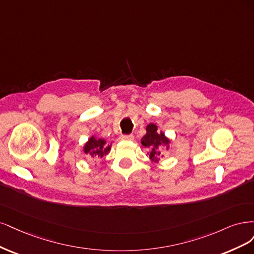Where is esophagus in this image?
Listing matches in <instances>:
<instances>
[{
	"label": "esophagus",
	"instance_id": "34e87169",
	"mask_svg": "<svg viewBox=\"0 0 254 254\" xmlns=\"http://www.w3.org/2000/svg\"><path fill=\"white\" fill-rule=\"evenodd\" d=\"M121 140H127V141H129V140H133L134 139V136L133 135H122L120 137Z\"/></svg>",
	"mask_w": 254,
	"mask_h": 254
}]
</instances>
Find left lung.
Listing matches in <instances>:
<instances>
[{
  "instance_id": "1",
  "label": "left lung",
  "mask_w": 254,
  "mask_h": 254,
  "mask_svg": "<svg viewBox=\"0 0 254 254\" xmlns=\"http://www.w3.org/2000/svg\"><path fill=\"white\" fill-rule=\"evenodd\" d=\"M156 125L150 124L146 127V134L141 138V144L149 149V157L152 161L157 162L169 149L170 139L162 132H158Z\"/></svg>"
}]
</instances>
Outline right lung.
<instances>
[{"instance_id":"1","label":"right lung","mask_w":254,"mask_h":254,"mask_svg":"<svg viewBox=\"0 0 254 254\" xmlns=\"http://www.w3.org/2000/svg\"><path fill=\"white\" fill-rule=\"evenodd\" d=\"M83 151L87 155V157L93 159H100L104 157L106 154L110 153L111 145L106 144L104 139H97L95 136H92L84 144Z\"/></svg>"}]
</instances>
